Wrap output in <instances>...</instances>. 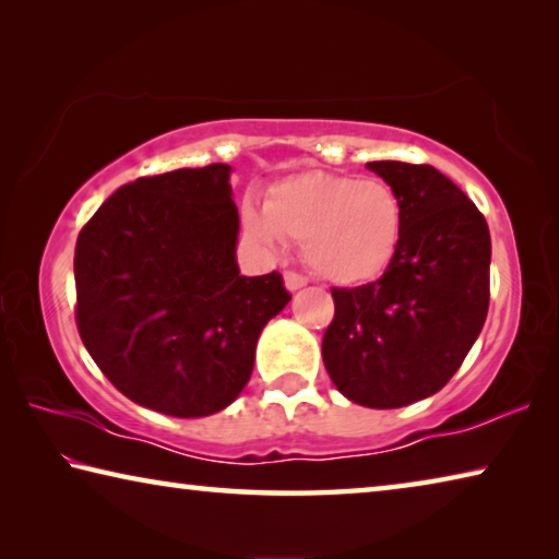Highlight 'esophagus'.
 <instances>
[{
	"label": "esophagus",
	"instance_id": "34e87169",
	"mask_svg": "<svg viewBox=\"0 0 559 559\" xmlns=\"http://www.w3.org/2000/svg\"><path fill=\"white\" fill-rule=\"evenodd\" d=\"M283 281H286V288H288L290 293H296V290H300L302 286H308V278L300 276V273H296V271H286V276H283Z\"/></svg>",
	"mask_w": 559,
	"mask_h": 559
}]
</instances>
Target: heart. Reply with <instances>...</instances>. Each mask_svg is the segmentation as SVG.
I'll return each instance as SVG.
<instances>
[{
    "label": "heart",
    "mask_w": 559,
    "mask_h": 559,
    "mask_svg": "<svg viewBox=\"0 0 559 559\" xmlns=\"http://www.w3.org/2000/svg\"><path fill=\"white\" fill-rule=\"evenodd\" d=\"M257 243H302V259L337 286L372 281L390 266L404 231V204L384 179L300 173L273 185L259 206L241 212Z\"/></svg>",
    "instance_id": "1"
}]
</instances>
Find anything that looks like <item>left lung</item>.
Returning <instances> with one entry per match:
<instances>
[{"label":"left lung","mask_w":559,"mask_h":559,"mask_svg":"<svg viewBox=\"0 0 559 559\" xmlns=\"http://www.w3.org/2000/svg\"><path fill=\"white\" fill-rule=\"evenodd\" d=\"M367 167L402 197V241L382 278L333 288L323 362L349 402L396 409L437 394L480 335L490 234L476 204L431 165Z\"/></svg>","instance_id":"obj_1"}]
</instances>
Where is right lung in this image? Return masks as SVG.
Wrapping results in <instances>:
<instances>
[{
    "label": "right lung",
    "mask_w": 559,
    "mask_h": 559,
    "mask_svg": "<svg viewBox=\"0 0 559 559\" xmlns=\"http://www.w3.org/2000/svg\"><path fill=\"white\" fill-rule=\"evenodd\" d=\"M231 167L140 177L75 241V323L116 390L197 419L249 382L261 330L288 306L281 273L241 276Z\"/></svg>",
    "instance_id": "1"
}]
</instances>
